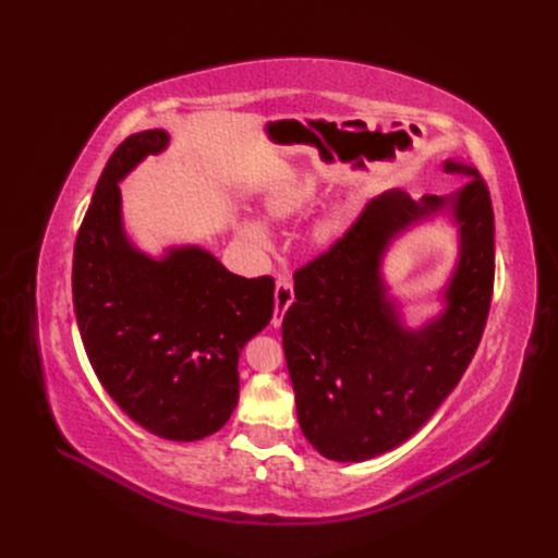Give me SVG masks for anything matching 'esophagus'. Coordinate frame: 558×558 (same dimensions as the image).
Listing matches in <instances>:
<instances>
[{"label":"esophagus","instance_id":"34e87169","mask_svg":"<svg viewBox=\"0 0 558 558\" xmlns=\"http://www.w3.org/2000/svg\"><path fill=\"white\" fill-rule=\"evenodd\" d=\"M295 293H293V281L291 277H279L277 289H275V316H272V326H281L283 314L293 305Z\"/></svg>","mask_w":558,"mask_h":558}]
</instances>
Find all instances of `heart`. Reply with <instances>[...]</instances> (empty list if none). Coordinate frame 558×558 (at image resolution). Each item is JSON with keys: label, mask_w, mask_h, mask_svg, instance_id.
<instances>
[{"label": "heart", "mask_w": 558, "mask_h": 558, "mask_svg": "<svg viewBox=\"0 0 558 558\" xmlns=\"http://www.w3.org/2000/svg\"><path fill=\"white\" fill-rule=\"evenodd\" d=\"M316 193V183L310 177H289L281 181L272 195L267 197V209L272 216H289L298 209H302ZM240 240L256 253H267L272 248V234H269L267 226L256 221V218H244L238 223Z\"/></svg>", "instance_id": "obj_1"}]
</instances>
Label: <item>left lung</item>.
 <instances>
[{
  "mask_svg": "<svg viewBox=\"0 0 558 558\" xmlns=\"http://www.w3.org/2000/svg\"><path fill=\"white\" fill-rule=\"evenodd\" d=\"M445 172L470 181L451 197H375L340 240L295 272V302L281 326L286 365L300 428L330 461H367L410 440L480 347L496 275L492 193L475 167L447 160ZM445 206L462 230L448 310L408 331L385 300L380 253L400 229Z\"/></svg>",
  "mask_w": 558,
  "mask_h": 558,
  "instance_id": "1",
  "label": "left lung"
}]
</instances>
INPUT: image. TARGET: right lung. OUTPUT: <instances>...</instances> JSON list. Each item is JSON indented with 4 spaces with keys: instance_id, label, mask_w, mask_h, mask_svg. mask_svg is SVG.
I'll return each instance as SVG.
<instances>
[{
    "instance_id": "add662e5",
    "label": "right lung",
    "mask_w": 558,
    "mask_h": 558,
    "mask_svg": "<svg viewBox=\"0 0 558 558\" xmlns=\"http://www.w3.org/2000/svg\"><path fill=\"white\" fill-rule=\"evenodd\" d=\"M170 137L132 134L97 181L74 244L72 293L97 379L132 421L193 442L226 426L240 398V351L275 312V279L228 272L197 246L150 260L125 240L121 181Z\"/></svg>"
}]
</instances>
